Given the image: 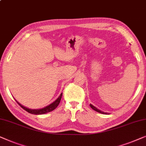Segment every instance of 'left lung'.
Returning a JSON list of instances; mask_svg holds the SVG:
<instances>
[{
    "mask_svg": "<svg viewBox=\"0 0 146 146\" xmlns=\"http://www.w3.org/2000/svg\"><path fill=\"white\" fill-rule=\"evenodd\" d=\"M90 106H91V107L92 108H93V109L94 110H95V111L99 112V113L104 114H110V113H108V112H103V111H101V110H99V109H98L97 108L95 107V106H93V104H90Z\"/></svg>",
    "mask_w": 146,
    "mask_h": 146,
    "instance_id": "obj_1",
    "label": "left lung"
}]
</instances>
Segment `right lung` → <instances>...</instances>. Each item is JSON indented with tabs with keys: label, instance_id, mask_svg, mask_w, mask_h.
<instances>
[{
	"label": "right lung",
	"instance_id": "1",
	"mask_svg": "<svg viewBox=\"0 0 146 146\" xmlns=\"http://www.w3.org/2000/svg\"><path fill=\"white\" fill-rule=\"evenodd\" d=\"M62 94L63 93H61L60 95L58 98H57L56 100H55L54 102H53L52 103H51L50 104H49V105L45 106V107L42 108H40V109H32V108H27L26 107V106H24L23 105H22L21 104L19 103L17 100L16 99V101L17 103L19 104V105L21 106V107L23 108L24 110H25L26 111H27L28 112H29L30 114H36V115H39V114H46L48 113V112H50L51 111H52V110H55V108L57 107V106L59 105V102H60V100L61 99V96H62Z\"/></svg>",
	"mask_w": 146,
	"mask_h": 146
}]
</instances>
